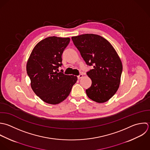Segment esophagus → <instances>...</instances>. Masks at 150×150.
I'll return each instance as SVG.
<instances>
[{
    "label": "esophagus",
    "mask_w": 150,
    "mask_h": 150,
    "mask_svg": "<svg viewBox=\"0 0 150 150\" xmlns=\"http://www.w3.org/2000/svg\"><path fill=\"white\" fill-rule=\"evenodd\" d=\"M83 76V75L82 74H80L79 75H78V79H79L82 78Z\"/></svg>",
    "instance_id": "34e87169"
}]
</instances>
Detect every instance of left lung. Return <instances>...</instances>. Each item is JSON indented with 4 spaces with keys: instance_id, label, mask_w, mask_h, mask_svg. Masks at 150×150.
<instances>
[{
    "instance_id": "1",
    "label": "left lung",
    "mask_w": 150,
    "mask_h": 150,
    "mask_svg": "<svg viewBox=\"0 0 150 150\" xmlns=\"http://www.w3.org/2000/svg\"><path fill=\"white\" fill-rule=\"evenodd\" d=\"M75 47L86 64L93 66L87 72L92 80L86 90L88 98L98 103L109 100L119 89L123 65L112 44L103 37L93 34L72 37Z\"/></svg>"
}]
</instances>
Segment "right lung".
I'll use <instances>...</instances> for the list:
<instances>
[{"label": "right lung", "instance_id": "1", "mask_svg": "<svg viewBox=\"0 0 150 150\" xmlns=\"http://www.w3.org/2000/svg\"><path fill=\"white\" fill-rule=\"evenodd\" d=\"M69 38L47 37L36 44L27 62L26 70L34 92L45 103L57 105L69 95L78 78L67 75L61 67L62 54Z\"/></svg>", "mask_w": 150, "mask_h": 150}]
</instances>
